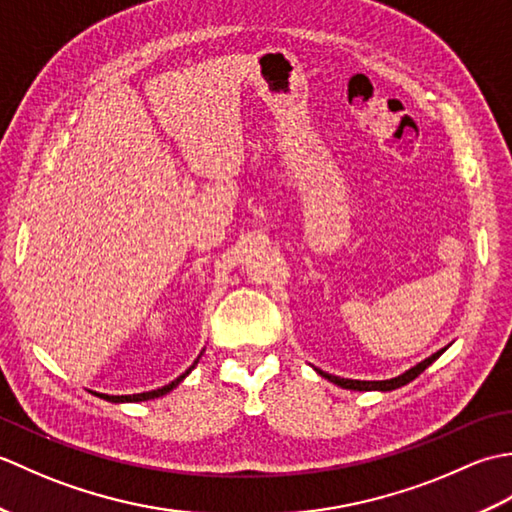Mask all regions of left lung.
Instances as JSON below:
<instances>
[{
    "instance_id": "left-lung-1",
    "label": "left lung",
    "mask_w": 512,
    "mask_h": 512,
    "mask_svg": "<svg viewBox=\"0 0 512 512\" xmlns=\"http://www.w3.org/2000/svg\"><path fill=\"white\" fill-rule=\"evenodd\" d=\"M447 352V347H442L440 352H436V354H431L429 358H424L422 363H418L416 367H411V369H407L405 374H400V376H396V378H389V380H352V378H339V376H332V374H328V372H321V369H317V372L323 376V378H328L330 383H334V385H339V387H343V389H356V391H372V389H378V391H391V389H398V387H402V385H407V383H411L413 378H418L424 369H427L433 361H438V358Z\"/></svg>"
}]
</instances>
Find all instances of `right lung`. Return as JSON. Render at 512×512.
Instances as JSON below:
<instances>
[{"instance_id":"add662e5","label":"right lung","mask_w":512,"mask_h":512,"mask_svg":"<svg viewBox=\"0 0 512 512\" xmlns=\"http://www.w3.org/2000/svg\"><path fill=\"white\" fill-rule=\"evenodd\" d=\"M195 363H198V361H195ZM195 363H193V365H191V367L187 369V372H184L182 376H178L176 380H171L169 385L160 387V389H154V391H143V394H134V396H107V394H96V391H94V394H96V396H101L103 400H110V402H140V400H151V398L165 396V394H169V391H171L173 387H176V385H180V383H182V378L191 372V369L195 367Z\"/></svg>"}]
</instances>
